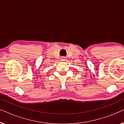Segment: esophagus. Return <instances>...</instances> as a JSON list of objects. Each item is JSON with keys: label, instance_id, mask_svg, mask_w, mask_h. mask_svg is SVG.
Returning a JSON list of instances; mask_svg holds the SVG:
<instances>
[{"label": "esophagus", "instance_id": "obj_1", "mask_svg": "<svg viewBox=\"0 0 124 124\" xmlns=\"http://www.w3.org/2000/svg\"><path fill=\"white\" fill-rule=\"evenodd\" d=\"M61 60L62 61V62H64V61L65 60V58H64V57H62V58L61 59Z\"/></svg>", "mask_w": 124, "mask_h": 124}]
</instances>
